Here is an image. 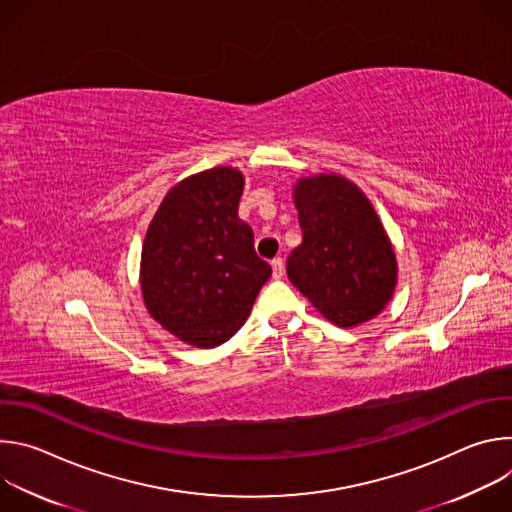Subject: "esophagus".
Wrapping results in <instances>:
<instances>
[{"mask_svg":"<svg viewBox=\"0 0 512 512\" xmlns=\"http://www.w3.org/2000/svg\"><path fill=\"white\" fill-rule=\"evenodd\" d=\"M271 269H273V279H281L283 277V259L281 257H275L273 261H271Z\"/></svg>","mask_w":512,"mask_h":512,"instance_id":"1","label":"esophagus"}]
</instances>
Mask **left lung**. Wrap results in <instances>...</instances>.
Returning a JSON list of instances; mask_svg holds the SVG:
<instances>
[{
    "instance_id": "8db88e82",
    "label": "left lung",
    "mask_w": 512,
    "mask_h": 512,
    "mask_svg": "<svg viewBox=\"0 0 512 512\" xmlns=\"http://www.w3.org/2000/svg\"><path fill=\"white\" fill-rule=\"evenodd\" d=\"M294 200L304 241L287 257V277L342 328L383 312L397 285V259L371 200L338 174L300 178Z\"/></svg>"
}]
</instances>
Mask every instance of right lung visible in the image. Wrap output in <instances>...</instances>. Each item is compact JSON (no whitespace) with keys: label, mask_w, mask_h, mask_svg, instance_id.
<instances>
[{"label":"right lung","mask_w":512,"mask_h":512,"mask_svg":"<svg viewBox=\"0 0 512 512\" xmlns=\"http://www.w3.org/2000/svg\"><path fill=\"white\" fill-rule=\"evenodd\" d=\"M243 188V174L229 166L188 176L166 194L145 233V308L192 346L212 348L235 336L271 277L239 218Z\"/></svg>","instance_id":"add662e5"}]
</instances>
